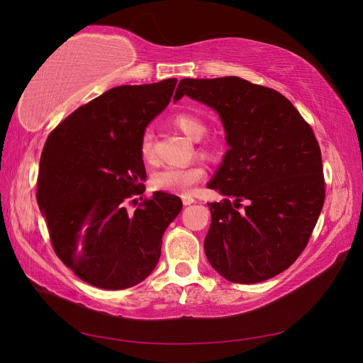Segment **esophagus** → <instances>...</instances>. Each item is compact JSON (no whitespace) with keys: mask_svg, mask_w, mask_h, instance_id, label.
<instances>
[{"mask_svg":"<svg viewBox=\"0 0 363 363\" xmlns=\"http://www.w3.org/2000/svg\"><path fill=\"white\" fill-rule=\"evenodd\" d=\"M182 201L184 206H191L192 203H195V200L192 199L191 195H182Z\"/></svg>","mask_w":363,"mask_h":363,"instance_id":"1","label":"esophagus"}]
</instances>
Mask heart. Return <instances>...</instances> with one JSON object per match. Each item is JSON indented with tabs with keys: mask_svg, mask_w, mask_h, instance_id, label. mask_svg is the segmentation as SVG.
Instances as JSON below:
<instances>
[{
	"mask_svg": "<svg viewBox=\"0 0 363 363\" xmlns=\"http://www.w3.org/2000/svg\"><path fill=\"white\" fill-rule=\"evenodd\" d=\"M174 125L182 133H184L192 140H201L207 133V125L204 121L192 113H177L172 118ZM140 157L151 163L155 160V150H152V135L145 131L139 142ZM206 177V169L201 164H189V167H169L160 169L152 175L151 186L157 191L189 194L196 184Z\"/></svg>",
	"mask_w": 363,
	"mask_h": 363,
	"instance_id": "b5f03b06",
	"label": "heart"
}]
</instances>
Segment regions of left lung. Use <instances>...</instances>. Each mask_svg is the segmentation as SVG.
Segmentation results:
<instances>
[{
	"mask_svg": "<svg viewBox=\"0 0 363 363\" xmlns=\"http://www.w3.org/2000/svg\"><path fill=\"white\" fill-rule=\"evenodd\" d=\"M183 95L215 108L228 144L207 184L233 199L207 203L208 263L233 283L277 276L298 259L323 211L325 183L313 130L286 96L239 77L183 79L174 100Z\"/></svg>",
	"mask_w": 363,
	"mask_h": 363,
	"instance_id": "1",
	"label": "left lung"
}]
</instances>
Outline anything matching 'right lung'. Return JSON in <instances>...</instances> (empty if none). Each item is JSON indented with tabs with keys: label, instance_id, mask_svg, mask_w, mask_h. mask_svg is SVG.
<instances>
[{
	"label": "right lung",
	"instance_id": "obj_1",
	"mask_svg": "<svg viewBox=\"0 0 363 363\" xmlns=\"http://www.w3.org/2000/svg\"><path fill=\"white\" fill-rule=\"evenodd\" d=\"M175 84L167 79L108 89L65 118L42 150L36 200L52 248L92 286L118 291L145 280L164 230L182 211L179 196L162 191L127 211L131 196L145 191L140 138Z\"/></svg>",
	"mask_w": 363,
	"mask_h": 363
}]
</instances>
